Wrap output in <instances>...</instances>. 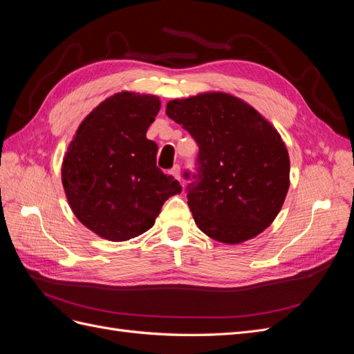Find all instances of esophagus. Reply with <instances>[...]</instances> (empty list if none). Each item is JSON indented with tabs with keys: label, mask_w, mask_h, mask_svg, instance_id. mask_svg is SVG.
<instances>
[{
	"label": "esophagus",
	"mask_w": 354,
	"mask_h": 354,
	"mask_svg": "<svg viewBox=\"0 0 354 354\" xmlns=\"http://www.w3.org/2000/svg\"><path fill=\"white\" fill-rule=\"evenodd\" d=\"M171 174H173V177L174 178H177V180H180V165H174L173 167V169H171Z\"/></svg>",
	"instance_id": "1"
}]
</instances>
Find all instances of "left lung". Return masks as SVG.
<instances>
[{"mask_svg": "<svg viewBox=\"0 0 354 354\" xmlns=\"http://www.w3.org/2000/svg\"><path fill=\"white\" fill-rule=\"evenodd\" d=\"M165 112L199 146L187 186L198 227L230 245L269 227L289 189V155L276 128L248 103L218 91L171 100Z\"/></svg>", "mask_w": 354, "mask_h": 354, "instance_id": "left-lung-1", "label": "left lung"}]
</instances>
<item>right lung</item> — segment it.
I'll list each match as a JSON object with an SVG mask.
<instances>
[{"mask_svg": "<svg viewBox=\"0 0 354 354\" xmlns=\"http://www.w3.org/2000/svg\"><path fill=\"white\" fill-rule=\"evenodd\" d=\"M160 109L156 95L122 91L103 100L78 127L62 164L69 207L100 238L121 242L151 229L164 202L181 192L156 167L146 138Z\"/></svg>", "mask_w": 354, "mask_h": 354, "instance_id": "right-lung-1", "label": "right lung"}]
</instances>
